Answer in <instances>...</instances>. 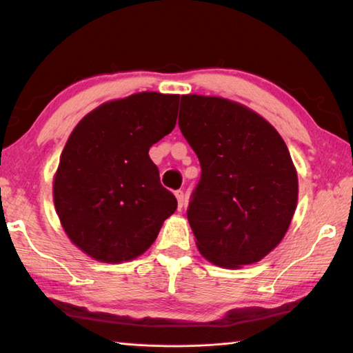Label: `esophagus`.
I'll return each instance as SVG.
<instances>
[{
  "label": "esophagus",
  "instance_id": "obj_1",
  "mask_svg": "<svg viewBox=\"0 0 353 353\" xmlns=\"http://www.w3.org/2000/svg\"><path fill=\"white\" fill-rule=\"evenodd\" d=\"M175 196H176V201H178V209L181 210L183 205H184V201H185L184 194H183L181 190H178V192H175Z\"/></svg>",
  "mask_w": 353,
  "mask_h": 353
}]
</instances>
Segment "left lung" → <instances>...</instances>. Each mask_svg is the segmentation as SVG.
Instances as JSON below:
<instances>
[{
	"label": "left lung",
	"mask_w": 353,
	"mask_h": 353,
	"mask_svg": "<svg viewBox=\"0 0 353 353\" xmlns=\"http://www.w3.org/2000/svg\"><path fill=\"white\" fill-rule=\"evenodd\" d=\"M179 129L201 164L188 219L196 248L224 269L254 264L288 232L298 175L269 121L221 97L183 95Z\"/></svg>",
	"instance_id": "obj_1"
}]
</instances>
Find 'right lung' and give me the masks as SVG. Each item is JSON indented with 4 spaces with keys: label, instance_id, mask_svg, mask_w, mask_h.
<instances>
[{
    "label": "right lung",
    "instance_id": "obj_1",
    "mask_svg": "<svg viewBox=\"0 0 353 353\" xmlns=\"http://www.w3.org/2000/svg\"><path fill=\"white\" fill-rule=\"evenodd\" d=\"M179 95L139 92L89 112L65 143L53 204L65 235L97 261L143 255L176 198L159 183L149 149L176 124Z\"/></svg>",
    "mask_w": 353,
    "mask_h": 353
}]
</instances>
